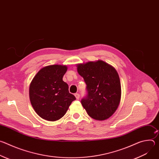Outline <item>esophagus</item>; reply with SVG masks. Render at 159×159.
Instances as JSON below:
<instances>
[{
	"instance_id": "obj_1",
	"label": "esophagus",
	"mask_w": 159,
	"mask_h": 159,
	"mask_svg": "<svg viewBox=\"0 0 159 159\" xmlns=\"http://www.w3.org/2000/svg\"><path fill=\"white\" fill-rule=\"evenodd\" d=\"M75 96L77 99H79V98H80V94H78V93H76V94H75Z\"/></svg>"
}]
</instances>
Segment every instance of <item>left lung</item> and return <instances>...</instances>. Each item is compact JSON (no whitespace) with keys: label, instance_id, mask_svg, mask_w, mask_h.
I'll return each instance as SVG.
<instances>
[{"label":"left lung","instance_id":"left-lung-1","mask_svg":"<svg viewBox=\"0 0 159 159\" xmlns=\"http://www.w3.org/2000/svg\"><path fill=\"white\" fill-rule=\"evenodd\" d=\"M77 72L84 78L87 94L81 100L87 114L96 120H105L116 111L121 89L118 74L108 63L98 60L78 64Z\"/></svg>","mask_w":159,"mask_h":159}]
</instances>
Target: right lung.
<instances>
[{
  "mask_svg": "<svg viewBox=\"0 0 159 159\" xmlns=\"http://www.w3.org/2000/svg\"><path fill=\"white\" fill-rule=\"evenodd\" d=\"M65 65L44 66L36 74L30 86V99L35 112L43 119L54 121L62 118L75 97L63 81Z\"/></svg>",
  "mask_w": 159,
  "mask_h": 159,
  "instance_id": "obj_1",
  "label": "right lung"
}]
</instances>
